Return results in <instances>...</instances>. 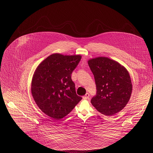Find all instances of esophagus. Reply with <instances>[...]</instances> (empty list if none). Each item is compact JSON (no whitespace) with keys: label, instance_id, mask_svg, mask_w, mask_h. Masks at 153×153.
<instances>
[{"label":"esophagus","instance_id":"34e87169","mask_svg":"<svg viewBox=\"0 0 153 153\" xmlns=\"http://www.w3.org/2000/svg\"><path fill=\"white\" fill-rule=\"evenodd\" d=\"M89 97H90V94H89V93H86V94H85V95L83 96V98L84 99H88V98H89Z\"/></svg>","mask_w":153,"mask_h":153}]
</instances>
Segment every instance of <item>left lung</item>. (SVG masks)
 I'll return each instance as SVG.
<instances>
[{"label": "left lung", "mask_w": 153, "mask_h": 153, "mask_svg": "<svg viewBox=\"0 0 153 153\" xmlns=\"http://www.w3.org/2000/svg\"><path fill=\"white\" fill-rule=\"evenodd\" d=\"M94 76L97 93L91 99L100 113L113 116L126 105L132 93V83L127 70L114 60L97 57L88 61Z\"/></svg>", "instance_id": "left-lung-1"}]
</instances>
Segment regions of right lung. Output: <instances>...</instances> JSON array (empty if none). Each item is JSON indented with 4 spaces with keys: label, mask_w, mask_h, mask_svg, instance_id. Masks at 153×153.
Returning a JSON list of instances; mask_svg holds the SVG:
<instances>
[{
    "label": "right lung",
    "mask_w": 153,
    "mask_h": 153,
    "mask_svg": "<svg viewBox=\"0 0 153 153\" xmlns=\"http://www.w3.org/2000/svg\"><path fill=\"white\" fill-rule=\"evenodd\" d=\"M81 58L80 55L54 53L43 60L34 71L32 96L40 110L53 119L68 115L82 100L71 80V74Z\"/></svg>",
    "instance_id": "obj_1"
}]
</instances>
